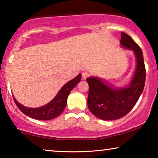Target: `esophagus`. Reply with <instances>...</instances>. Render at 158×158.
Masks as SVG:
<instances>
[{
  "instance_id": "obj_1",
  "label": "esophagus",
  "mask_w": 158,
  "mask_h": 158,
  "mask_svg": "<svg viewBox=\"0 0 158 158\" xmlns=\"http://www.w3.org/2000/svg\"><path fill=\"white\" fill-rule=\"evenodd\" d=\"M89 76H90L89 73H88V72H83V73H82V77H83V78H84V79L87 78V77H88Z\"/></svg>"
}]
</instances>
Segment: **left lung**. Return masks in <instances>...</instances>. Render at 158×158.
I'll return each instance as SVG.
<instances>
[{"label":"left lung","instance_id":"1","mask_svg":"<svg viewBox=\"0 0 158 158\" xmlns=\"http://www.w3.org/2000/svg\"><path fill=\"white\" fill-rule=\"evenodd\" d=\"M120 42L124 47L133 50L137 57V68L129 87L113 89L98 77L86 79L89 85L88 109L101 119L114 120L127 115L137 102L144 87L146 70L141 48L124 32Z\"/></svg>","mask_w":158,"mask_h":158}]
</instances>
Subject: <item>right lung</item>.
Listing matches in <instances>:
<instances>
[{"label": "right lung", "instance_id": "right-lung-1", "mask_svg": "<svg viewBox=\"0 0 158 158\" xmlns=\"http://www.w3.org/2000/svg\"><path fill=\"white\" fill-rule=\"evenodd\" d=\"M81 75L79 74L75 78L71 80L62 87L55 98L44 106L33 109L25 107L17 102L14 98V102L19 110L29 117L38 120H50L57 117L62 111L67 104V99L71 90L81 81Z\"/></svg>", "mask_w": 158, "mask_h": 158}]
</instances>
